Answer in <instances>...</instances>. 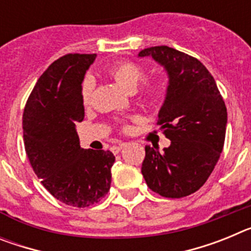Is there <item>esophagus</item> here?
Masks as SVG:
<instances>
[{"label":"esophagus","instance_id":"esophagus-1","mask_svg":"<svg viewBox=\"0 0 251 251\" xmlns=\"http://www.w3.org/2000/svg\"><path fill=\"white\" fill-rule=\"evenodd\" d=\"M123 147H124V143H122V145H119V146H113V147L110 148V150H112V152L114 153V154H117V153L121 152V150Z\"/></svg>","mask_w":251,"mask_h":251}]
</instances>
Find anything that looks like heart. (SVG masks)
Returning a JSON list of instances; mask_svg holds the SVG:
<instances>
[{"label": "heart", "instance_id": "heart-1", "mask_svg": "<svg viewBox=\"0 0 251 251\" xmlns=\"http://www.w3.org/2000/svg\"><path fill=\"white\" fill-rule=\"evenodd\" d=\"M105 74L112 77L115 83L121 85L123 89L128 90V92L136 90L139 83L145 79L143 69L137 65V64L130 63V61H118V63L112 64V65L106 68ZM92 93L93 83L90 79H86L83 84V90H81V97H83V101L85 104L90 101ZM151 93L152 92L148 90L147 94L151 95Z\"/></svg>", "mask_w": 251, "mask_h": 251}]
</instances>
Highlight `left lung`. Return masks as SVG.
Here are the masks:
<instances>
[{
  "label": "left lung",
  "instance_id": "obj_1",
  "mask_svg": "<svg viewBox=\"0 0 251 251\" xmlns=\"http://www.w3.org/2000/svg\"><path fill=\"white\" fill-rule=\"evenodd\" d=\"M168 75L158 122L170 147L159 152L146 146L142 175L153 192L181 199L207 181L225 142L227 112L215 79L201 61L168 46L142 50Z\"/></svg>",
  "mask_w": 251,
  "mask_h": 251
}]
</instances>
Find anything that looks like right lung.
<instances>
[{"mask_svg": "<svg viewBox=\"0 0 251 251\" xmlns=\"http://www.w3.org/2000/svg\"><path fill=\"white\" fill-rule=\"evenodd\" d=\"M95 54H68L39 77L26 103L22 127L31 166L56 200L88 207L108 194L115 157L80 147L75 124L84 119L81 83Z\"/></svg>", "mask_w": 251, "mask_h": 251, "instance_id": "add662e5", "label": "right lung"}]
</instances>
